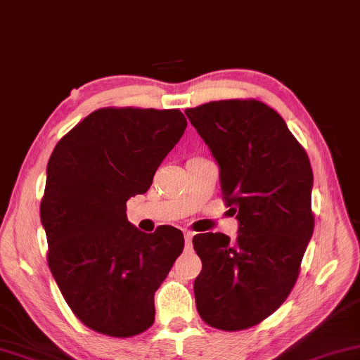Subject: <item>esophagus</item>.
<instances>
[{
  "instance_id": "1",
  "label": "esophagus",
  "mask_w": 360,
  "mask_h": 360,
  "mask_svg": "<svg viewBox=\"0 0 360 360\" xmlns=\"http://www.w3.org/2000/svg\"><path fill=\"white\" fill-rule=\"evenodd\" d=\"M184 240H186V247H191V240H193V232H184Z\"/></svg>"
}]
</instances>
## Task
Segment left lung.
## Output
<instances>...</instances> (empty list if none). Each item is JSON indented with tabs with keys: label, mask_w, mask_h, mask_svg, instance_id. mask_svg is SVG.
Returning a JSON list of instances; mask_svg holds the SVG:
<instances>
[{
	"label": "left lung",
	"mask_w": 360,
	"mask_h": 360,
	"mask_svg": "<svg viewBox=\"0 0 360 360\" xmlns=\"http://www.w3.org/2000/svg\"><path fill=\"white\" fill-rule=\"evenodd\" d=\"M186 117L219 162L222 199L240 225L233 242L220 232L194 236L202 260L195 306L212 328L248 329L298 280L314 230L309 158L285 120L255 98L209 102Z\"/></svg>",
	"instance_id": "8db88e82"
}]
</instances>
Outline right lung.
<instances>
[{"label": "right lung", "instance_id": "add662e5", "mask_svg": "<svg viewBox=\"0 0 360 360\" xmlns=\"http://www.w3.org/2000/svg\"><path fill=\"white\" fill-rule=\"evenodd\" d=\"M188 127L181 110L105 107L60 138L47 162L41 222L47 265L77 318L100 334L131 338L155 321V291L184 248L171 225L128 222Z\"/></svg>", "mask_w": 360, "mask_h": 360}]
</instances>
